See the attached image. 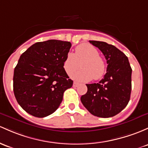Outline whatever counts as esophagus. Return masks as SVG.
Masks as SVG:
<instances>
[{
	"label": "esophagus",
	"instance_id": "34e87169",
	"mask_svg": "<svg viewBox=\"0 0 148 148\" xmlns=\"http://www.w3.org/2000/svg\"><path fill=\"white\" fill-rule=\"evenodd\" d=\"M79 85V84L77 82H74V84H73V86L74 87H77Z\"/></svg>",
	"mask_w": 148,
	"mask_h": 148
}]
</instances>
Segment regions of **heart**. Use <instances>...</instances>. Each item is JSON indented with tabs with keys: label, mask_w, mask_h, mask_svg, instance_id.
Listing matches in <instances>:
<instances>
[{
	"label": "heart",
	"mask_w": 148,
	"mask_h": 148,
	"mask_svg": "<svg viewBox=\"0 0 148 148\" xmlns=\"http://www.w3.org/2000/svg\"><path fill=\"white\" fill-rule=\"evenodd\" d=\"M82 66V70L72 75L75 80L88 82L93 78L95 80L101 79L106 71V64L99 56L96 48L88 43L78 45L75 53H68L63 63V67L68 75H71Z\"/></svg>",
	"instance_id": "b5f03b06"
}]
</instances>
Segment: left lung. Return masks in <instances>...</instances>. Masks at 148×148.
<instances>
[{
	"label": "left lung",
	"instance_id": "8db88e82",
	"mask_svg": "<svg viewBox=\"0 0 148 148\" xmlns=\"http://www.w3.org/2000/svg\"><path fill=\"white\" fill-rule=\"evenodd\" d=\"M101 50L107 60V73L97 84H86L88 91L81 101L94 116L108 118L122 111L129 103L131 92V73L129 59L112 45L89 40Z\"/></svg>",
	"mask_w": 148,
	"mask_h": 148
}]
</instances>
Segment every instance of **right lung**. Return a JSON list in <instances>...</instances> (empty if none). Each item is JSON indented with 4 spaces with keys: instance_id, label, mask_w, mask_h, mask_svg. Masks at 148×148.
<instances>
[{
    "instance_id": "right-lung-1",
    "label": "right lung",
    "mask_w": 148,
    "mask_h": 148,
    "mask_svg": "<svg viewBox=\"0 0 148 148\" xmlns=\"http://www.w3.org/2000/svg\"><path fill=\"white\" fill-rule=\"evenodd\" d=\"M71 43L59 40L36 43L19 58L13 76V90L19 105L36 117L54 112L63 93L72 86L63 67Z\"/></svg>"
}]
</instances>
